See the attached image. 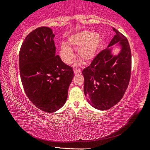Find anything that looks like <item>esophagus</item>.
I'll return each mask as SVG.
<instances>
[{"instance_id":"34e87169","label":"esophagus","mask_w":150,"mask_h":150,"mask_svg":"<svg viewBox=\"0 0 150 150\" xmlns=\"http://www.w3.org/2000/svg\"><path fill=\"white\" fill-rule=\"evenodd\" d=\"M81 73V69H74V73L75 74H79V73Z\"/></svg>"}]
</instances>
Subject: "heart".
<instances>
[{
    "mask_svg": "<svg viewBox=\"0 0 150 150\" xmlns=\"http://www.w3.org/2000/svg\"><path fill=\"white\" fill-rule=\"evenodd\" d=\"M100 40V35L97 33L93 34L90 32H81L70 36L67 42L71 47H81L78 51V56L83 62H88L95 57ZM60 54L66 63H70L74 57L73 51L65 44L61 45Z\"/></svg>",
    "mask_w": 150,
    "mask_h": 150,
    "instance_id": "obj_1",
    "label": "heart"
}]
</instances>
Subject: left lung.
<instances>
[{
    "label": "left lung",
    "mask_w": 150,
    "mask_h": 150,
    "mask_svg": "<svg viewBox=\"0 0 150 150\" xmlns=\"http://www.w3.org/2000/svg\"><path fill=\"white\" fill-rule=\"evenodd\" d=\"M116 34L108 45L83 70L84 93L94 108L105 110L116 105L125 93L130 82L132 55L130 45L124 35L113 28ZM115 44L120 47L112 54Z\"/></svg>",
    "instance_id": "left-lung-1"
}]
</instances>
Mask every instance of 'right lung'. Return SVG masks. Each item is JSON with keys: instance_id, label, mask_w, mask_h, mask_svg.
Returning <instances> with one entry per match:
<instances>
[{"instance_id": "1", "label": "right lung", "mask_w": 150, "mask_h": 150, "mask_svg": "<svg viewBox=\"0 0 150 150\" xmlns=\"http://www.w3.org/2000/svg\"><path fill=\"white\" fill-rule=\"evenodd\" d=\"M55 34L40 27L27 35L19 53L20 75L25 93L42 111L60 109L67 98L73 70L55 55Z\"/></svg>"}]
</instances>
